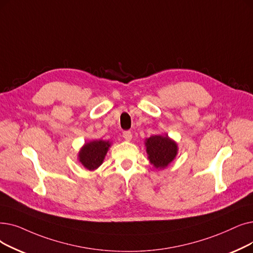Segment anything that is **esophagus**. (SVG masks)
I'll list each match as a JSON object with an SVG mask.
<instances>
[{"label":"esophagus","mask_w":253,"mask_h":253,"mask_svg":"<svg viewBox=\"0 0 253 253\" xmlns=\"http://www.w3.org/2000/svg\"><path fill=\"white\" fill-rule=\"evenodd\" d=\"M123 137L125 138V140L130 141L131 138H132V133H131L130 131H124V132H123Z\"/></svg>","instance_id":"esophagus-1"}]
</instances>
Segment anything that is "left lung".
Returning a JSON list of instances; mask_svg holds the SVG:
<instances>
[{"mask_svg": "<svg viewBox=\"0 0 253 253\" xmlns=\"http://www.w3.org/2000/svg\"><path fill=\"white\" fill-rule=\"evenodd\" d=\"M147 154L150 162L158 169H166L178 154V145L166 135H152L146 139Z\"/></svg>", "mask_w": 253, "mask_h": 253, "instance_id": "8db88e82", "label": "left lung"}]
</instances>
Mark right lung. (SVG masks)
I'll list each match as a JSON object with an SVG mask.
<instances>
[{
	"mask_svg": "<svg viewBox=\"0 0 253 253\" xmlns=\"http://www.w3.org/2000/svg\"><path fill=\"white\" fill-rule=\"evenodd\" d=\"M111 142L108 140H92L86 142L79 153V160L89 170H95L99 168L104 158Z\"/></svg>",
	"mask_w": 253,
	"mask_h": 253,
	"instance_id": "1",
	"label": "right lung"
}]
</instances>
